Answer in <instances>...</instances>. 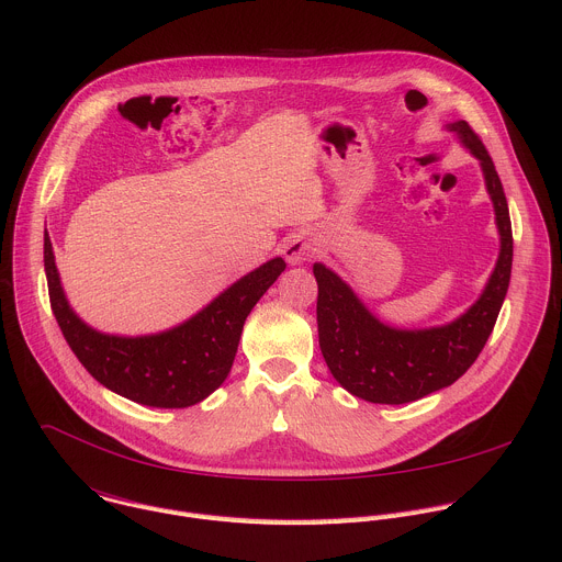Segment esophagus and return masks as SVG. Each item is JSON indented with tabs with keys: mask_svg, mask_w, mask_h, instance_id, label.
I'll return each mask as SVG.
<instances>
[{
	"mask_svg": "<svg viewBox=\"0 0 562 562\" xmlns=\"http://www.w3.org/2000/svg\"><path fill=\"white\" fill-rule=\"evenodd\" d=\"M314 252H316V241L307 235H293L282 244V255L289 265H300L304 260H310Z\"/></svg>",
	"mask_w": 562,
	"mask_h": 562,
	"instance_id": "obj_1",
	"label": "esophagus"
}]
</instances>
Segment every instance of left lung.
<instances>
[{"mask_svg":"<svg viewBox=\"0 0 562 562\" xmlns=\"http://www.w3.org/2000/svg\"><path fill=\"white\" fill-rule=\"evenodd\" d=\"M480 161L495 209L499 255L473 307L457 321L430 329H396L381 323L325 265H314L318 282V340L334 379L370 403H411L462 376L484 349L512 280L514 235L502 181L480 136L467 121L448 125Z\"/></svg>","mask_w":562,"mask_h":562,"instance_id":"left-lung-1","label":"left lung"}]
</instances>
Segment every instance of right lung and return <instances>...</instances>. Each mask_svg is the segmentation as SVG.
<instances>
[{
	"label": "right lung",
	"mask_w": 562,
	"mask_h": 562,
	"mask_svg": "<svg viewBox=\"0 0 562 562\" xmlns=\"http://www.w3.org/2000/svg\"><path fill=\"white\" fill-rule=\"evenodd\" d=\"M286 269L273 258L220 293L190 321L151 336H112L85 325L69 307L44 233V271L50 310L85 370L108 390L149 407H188L213 394L228 376L244 321Z\"/></svg>",
	"instance_id": "right-lung-1"
}]
</instances>
